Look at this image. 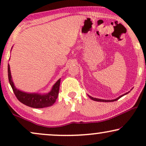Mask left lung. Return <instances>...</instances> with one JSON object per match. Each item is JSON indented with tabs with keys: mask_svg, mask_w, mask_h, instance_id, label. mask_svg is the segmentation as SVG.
<instances>
[{
	"mask_svg": "<svg viewBox=\"0 0 146 146\" xmlns=\"http://www.w3.org/2000/svg\"><path fill=\"white\" fill-rule=\"evenodd\" d=\"M129 92H128L120 96H119L118 98H115V99H114V100H102V99H99V98H95L92 97V96H89V95H88V96L90 97V98L92 100H94V101H97V102H114V101L117 100L120 98L121 97L125 95V94H128Z\"/></svg>",
	"mask_w": 146,
	"mask_h": 146,
	"instance_id": "left-lung-1",
	"label": "left lung"
}]
</instances>
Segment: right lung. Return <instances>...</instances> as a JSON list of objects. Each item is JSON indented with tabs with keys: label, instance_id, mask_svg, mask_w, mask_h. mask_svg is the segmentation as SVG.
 <instances>
[{
	"label": "right lung",
	"instance_id": "obj_1",
	"mask_svg": "<svg viewBox=\"0 0 146 146\" xmlns=\"http://www.w3.org/2000/svg\"><path fill=\"white\" fill-rule=\"evenodd\" d=\"M8 76H9L10 84L13 88L16 97L23 104L34 108H42L51 106L55 103L56 100L57 99L58 96L60 79H59L55 83L50 92L45 94H39L37 93L24 92L16 88L12 80L9 64H8Z\"/></svg>",
	"mask_w": 146,
	"mask_h": 146
}]
</instances>
